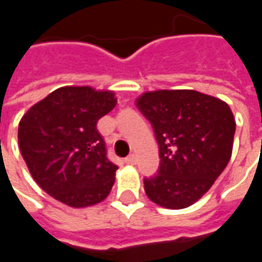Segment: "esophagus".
<instances>
[{"label": "esophagus", "instance_id": "1", "mask_svg": "<svg viewBox=\"0 0 262 262\" xmlns=\"http://www.w3.org/2000/svg\"><path fill=\"white\" fill-rule=\"evenodd\" d=\"M125 161L127 164H136V156L135 154H130V156H127L125 159Z\"/></svg>", "mask_w": 262, "mask_h": 262}]
</instances>
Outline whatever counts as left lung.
Instances as JSON below:
<instances>
[{
  "instance_id": "8db88e82",
  "label": "left lung",
  "mask_w": 262,
  "mask_h": 262,
  "mask_svg": "<svg viewBox=\"0 0 262 262\" xmlns=\"http://www.w3.org/2000/svg\"><path fill=\"white\" fill-rule=\"evenodd\" d=\"M136 103L160 153L159 171L144 178V191L164 208L191 206L230 160L236 120L229 105L192 90L146 92Z\"/></svg>"
}]
</instances>
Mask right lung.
<instances>
[{
  "mask_svg": "<svg viewBox=\"0 0 262 262\" xmlns=\"http://www.w3.org/2000/svg\"><path fill=\"white\" fill-rule=\"evenodd\" d=\"M115 105L114 92L63 86L24 115L18 129L20 153L45 192L73 208L108 196L118 165L108 159L97 122Z\"/></svg>",
  "mask_w": 262,
  "mask_h": 262,
  "instance_id": "obj_1",
  "label": "right lung"
}]
</instances>
